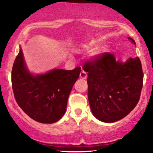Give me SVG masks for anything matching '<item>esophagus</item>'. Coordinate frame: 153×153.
Segmentation results:
<instances>
[{"label": "esophagus", "mask_w": 153, "mask_h": 153, "mask_svg": "<svg viewBox=\"0 0 153 153\" xmlns=\"http://www.w3.org/2000/svg\"><path fill=\"white\" fill-rule=\"evenodd\" d=\"M80 78L81 79H86L87 78V73L86 72L84 71H82L80 73Z\"/></svg>", "instance_id": "34e87169"}]
</instances>
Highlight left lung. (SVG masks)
<instances>
[{
	"label": "left lung",
	"mask_w": 153,
	"mask_h": 153,
	"mask_svg": "<svg viewBox=\"0 0 153 153\" xmlns=\"http://www.w3.org/2000/svg\"><path fill=\"white\" fill-rule=\"evenodd\" d=\"M133 43L134 40L128 37ZM88 72V97L93 114L106 123L127 116L137 106L143 86V71L139 57L125 63L116 61L109 52L99 54L83 64Z\"/></svg>",
	"instance_id": "obj_1"
}]
</instances>
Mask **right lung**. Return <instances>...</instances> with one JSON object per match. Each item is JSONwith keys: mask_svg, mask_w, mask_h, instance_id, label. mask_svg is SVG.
Masks as SVG:
<instances>
[{"mask_svg": "<svg viewBox=\"0 0 153 153\" xmlns=\"http://www.w3.org/2000/svg\"><path fill=\"white\" fill-rule=\"evenodd\" d=\"M81 68L56 69L34 76L24 63L22 49L13 62L11 83L17 103L30 118L43 124L57 122L65 114L69 95Z\"/></svg>", "mask_w": 153, "mask_h": 153, "instance_id": "1", "label": "right lung"}]
</instances>
